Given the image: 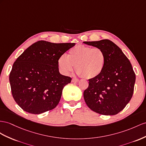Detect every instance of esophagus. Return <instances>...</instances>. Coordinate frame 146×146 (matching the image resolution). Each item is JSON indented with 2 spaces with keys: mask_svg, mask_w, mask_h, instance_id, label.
I'll list each match as a JSON object with an SVG mask.
<instances>
[{
  "mask_svg": "<svg viewBox=\"0 0 146 146\" xmlns=\"http://www.w3.org/2000/svg\"><path fill=\"white\" fill-rule=\"evenodd\" d=\"M72 81L73 82V83H78V82L79 81V80L76 79V78H73Z\"/></svg>",
  "mask_w": 146,
  "mask_h": 146,
  "instance_id": "34e87169",
  "label": "esophagus"
}]
</instances>
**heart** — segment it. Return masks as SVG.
<instances>
[{
	"label": "heart",
	"mask_w": 146,
	"mask_h": 146,
	"mask_svg": "<svg viewBox=\"0 0 146 146\" xmlns=\"http://www.w3.org/2000/svg\"><path fill=\"white\" fill-rule=\"evenodd\" d=\"M106 60L102 48L80 44L71 48L68 57L61 55L58 60V66L61 73L66 75L72 72L75 66L78 74L86 79H91L101 74Z\"/></svg>",
	"instance_id": "heart-1"
}]
</instances>
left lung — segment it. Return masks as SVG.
<instances>
[{
    "instance_id": "8db88e82",
    "label": "left lung",
    "mask_w": 146,
    "mask_h": 146,
    "mask_svg": "<svg viewBox=\"0 0 146 146\" xmlns=\"http://www.w3.org/2000/svg\"><path fill=\"white\" fill-rule=\"evenodd\" d=\"M84 43L102 48L107 58L101 74L88 80V88L83 93L86 104L98 113L117 114L133 94L136 74L132 65L120 48L109 39Z\"/></svg>"
}]
</instances>
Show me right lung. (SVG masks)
<instances>
[{"mask_svg":"<svg viewBox=\"0 0 146 146\" xmlns=\"http://www.w3.org/2000/svg\"><path fill=\"white\" fill-rule=\"evenodd\" d=\"M74 45L39 40L17 58L9 81L15 101L23 110L40 114L57 107L63 88L72 81L59 73L58 60Z\"/></svg>","mask_w":146,"mask_h":146,"instance_id":"add662e5","label":"right lung"}]
</instances>
